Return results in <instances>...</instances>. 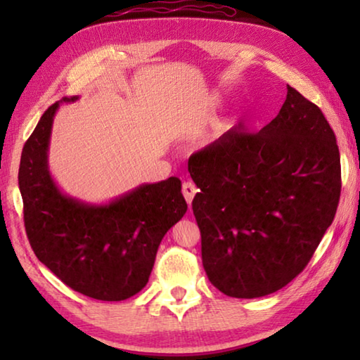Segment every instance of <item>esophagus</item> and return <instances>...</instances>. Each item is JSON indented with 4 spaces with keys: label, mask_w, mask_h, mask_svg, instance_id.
Instances as JSON below:
<instances>
[{
    "label": "esophagus",
    "mask_w": 360,
    "mask_h": 360,
    "mask_svg": "<svg viewBox=\"0 0 360 360\" xmlns=\"http://www.w3.org/2000/svg\"><path fill=\"white\" fill-rule=\"evenodd\" d=\"M198 192V188H197V186L193 184V182H184V184H182V195H184V198H186V202L188 203V205H192V200H193V197H195V193Z\"/></svg>",
    "instance_id": "esophagus-1"
}]
</instances>
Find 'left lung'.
<instances>
[{"mask_svg":"<svg viewBox=\"0 0 360 360\" xmlns=\"http://www.w3.org/2000/svg\"><path fill=\"white\" fill-rule=\"evenodd\" d=\"M188 173L205 271L235 298L273 294L307 266L341 191L335 133L290 85L270 124L254 135L229 130L188 158Z\"/></svg>","mask_w":360,"mask_h":360,"instance_id":"obj_1","label":"left lung"}]
</instances>
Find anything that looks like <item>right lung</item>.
Instances as JSON below:
<instances>
[{"label":"right lung","mask_w":360,"mask_h":360,"mask_svg":"<svg viewBox=\"0 0 360 360\" xmlns=\"http://www.w3.org/2000/svg\"><path fill=\"white\" fill-rule=\"evenodd\" d=\"M63 98L47 109L23 146L19 188L33 251L72 290L120 302L149 281L157 249L187 211L181 181L141 184L108 203H87L63 193L49 169L52 124Z\"/></svg>","instance_id":"1"}]
</instances>
